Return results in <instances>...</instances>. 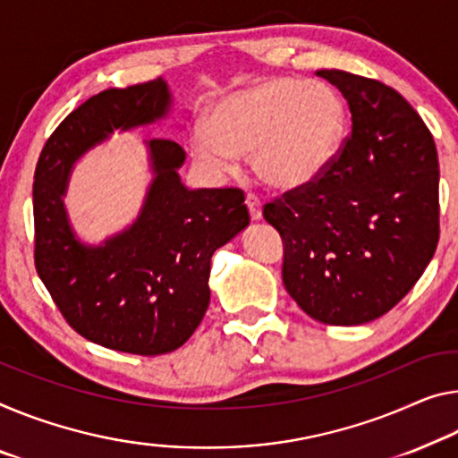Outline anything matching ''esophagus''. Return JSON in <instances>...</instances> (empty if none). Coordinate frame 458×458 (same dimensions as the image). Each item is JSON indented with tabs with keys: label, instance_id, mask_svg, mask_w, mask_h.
Wrapping results in <instances>:
<instances>
[{
	"label": "esophagus",
	"instance_id": "34e87169",
	"mask_svg": "<svg viewBox=\"0 0 458 458\" xmlns=\"http://www.w3.org/2000/svg\"><path fill=\"white\" fill-rule=\"evenodd\" d=\"M245 207H248V210H250L251 221L262 219V202L258 200V196H253V194L245 196Z\"/></svg>",
	"mask_w": 458,
	"mask_h": 458
}]
</instances>
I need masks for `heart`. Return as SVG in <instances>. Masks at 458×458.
<instances>
[{
	"label": "heart",
	"instance_id": "1",
	"mask_svg": "<svg viewBox=\"0 0 458 458\" xmlns=\"http://www.w3.org/2000/svg\"><path fill=\"white\" fill-rule=\"evenodd\" d=\"M346 132V104L332 86L268 77L216 104L208 126L194 131L192 151L216 174L251 156L266 186L299 190L327 172Z\"/></svg>",
	"mask_w": 458,
	"mask_h": 458
}]
</instances>
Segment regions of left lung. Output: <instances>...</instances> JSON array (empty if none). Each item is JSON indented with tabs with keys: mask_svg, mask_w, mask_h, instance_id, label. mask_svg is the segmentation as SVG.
<instances>
[{
	"mask_svg": "<svg viewBox=\"0 0 458 458\" xmlns=\"http://www.w3.org/2000/svg\"><path fill=\"white\" fill-rule=\"evenodd\" d=\"M318 75L342 91L352 131L327 172L264 205L284 243L283 283L327 326L381 318L411 291L440 237L438 153L426 123L395 89L340 69Z\"/></svg>",
	"mask_w": 458,
	"mask_h": 458,
	"instance_id": "left-lung-1",
	"label": "left lung"
}]
</instances>
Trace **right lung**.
I'll return each mask as SVG.
<instances>
[{"label":"right lung","mask_w":458,"mask_h":458,"mask_svg":"<svg viewBox=\"0 0 458 458\" xmlns=\"http://www.w3.org/2000/svg\"><path fill=\"white\" fill-rule=\"evenodd\" d=\"M165 81L108 88L75 108L42 147L34 172V266L69 326L104 348L139 356L178 350L207 313L213 253L248 227L239 188L188 190L186 153L151 139L156 180L129 231L86 248L67 225L61 196L73 161L114 129L161 118Z\"/></svg>","instance_id":"obj_1"}]
</instances>
